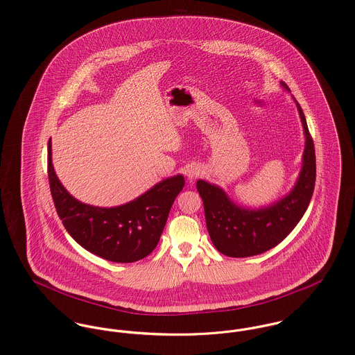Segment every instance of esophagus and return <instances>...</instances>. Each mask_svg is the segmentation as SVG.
Here are the masks:
<instances>
[{"label":"esophagus","instance_id":"esophagus-1","mask_svg":"<svg viewBox=\"0 0 355 355\" xmlns=\"http://www.w3.org/2000/svg\"><path fill=\"white\" fill-rule=\"evenodd\" d=\"M200 172H201V171H200L197 166H193V165H191V166L187 168L186 176H187L189 180H193V179H196L197 176H200Z\"/></svg>","mask_w":355,"mask_h":355}]
</instances>
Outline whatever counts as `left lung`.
I'll return each mask as SVG.
<instances>
[{"label":"left lung","instance_id":"obj_1","mask_svg":"<svg viewBox=\"0 0 355 355\" xmlns=\"http://www.w3.org/2000/svg\"><path fill=\"white\" fill-rule=\"evenodd\" d=\"M288 92L290 89L282 83ZM297 103L304 134L302 168L293 190L276 202L250 209L234 202L227 193L206 180L197 182L202 198L209 236L227 257L243 258L277 246L300 223L310 203L315 182V154L301 105Z\"/></svg>","mask_w":355,"mask_h":355}]
</instances>
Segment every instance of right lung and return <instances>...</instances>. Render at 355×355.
<instances>
[{
  "instance_id": "add662e5",
  "label": "right lung",
  "mask_w": 355,
  "mask_h": 355,
  "mask_svg": "<svg viewBox=\"0 0 355 355\" xmlns=\"http://www.w3.org/2000/svg\"><path fill=\"white\" fill-rule=\"evenodd\" d=\"M48 176L58 217L83 249L112 262H135L155 249L169 210L184 187L183 175L166 178L134 201L100 207L73 198L58 180L48 142Z\"/></svg>"
}]
</instances>
